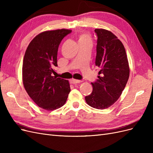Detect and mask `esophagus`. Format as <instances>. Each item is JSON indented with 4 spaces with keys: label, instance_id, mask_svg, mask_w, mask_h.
Segmentation results:
<instances>
[{
    "label": "esophagus",
    "instance_id": "34e87169",
    "mask_svg": "<svg viewBox=\"0 0 153 153\" xmlns=\"http://www.w3.org/2000/svg\"><path fill=\"white\" fill-rule=\"evenodd\" d=\"M81 80H75V79H71L70 80V83L72 84H80L81 83Z\"/></svg>",
    "mask_w": 153,
    "mask_h": 153
}]
</instances>
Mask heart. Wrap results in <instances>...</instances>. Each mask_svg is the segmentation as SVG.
<instances>
[{
  "label": "heart",
  "mask_w": 153,
  "mask_h": 153,
  "mask_svg": "<svg viewBox=\"0 0 153 153\" xmlns=\"http://www.w3.org/2000/svg\"><path fill=\"white\" fill-rule=\"evenodd\" d=\"M78 44H91L92 43L91 36L87 32H82L78 36Z\"/></svg>",
  "instance_id": "b5f03b06"
}]
</instances>
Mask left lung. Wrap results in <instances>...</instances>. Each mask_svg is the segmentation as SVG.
<instances>
[{
    "instance_id": "obj_1",
    "label": "left lung",
    "mask_w": 153,
    "mask_h": 153,
    "mask_svg": "<svg viewBox=\"0 0 153 153\" xmlns=\"http://www.w3.org/2000/svg\"><path fill=\"white\" fill-rule=\"evenodd\" d=\"M98 36L95 64L100 69L98 79L92 85V93L85 97L89 106L105 109L119 98L129 76L127 55L122 42L112 32L94 30Z\"/></svg>"
}]
</instances>
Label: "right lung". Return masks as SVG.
I'll return each mask as SVG.
<instances>
[{
  "label": "right lung",
  "mask_w": 153,
  "mask_h": 153,
  "mask_svg": "<svg viewBox=\"0 0 153 153\" xmlns=\"http://www.w3.org/2000/svg\"><path fill=\"white\" fill-rule=\"evenodd\" d=\"M71 30L41 32L27 47L22 66L23 84L27 94L40 108L54 110L61 107L70 92L69 81L52 75L57 66V51L62 39Z\"/></svg>",
  "instance_id": "right-lung-1"
}]
</instances>
